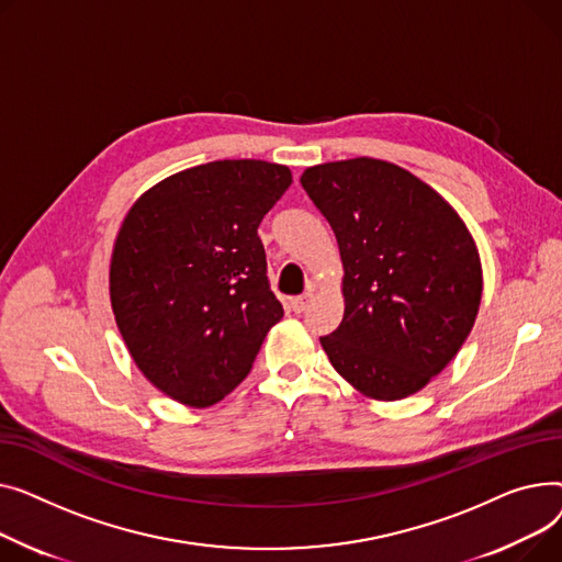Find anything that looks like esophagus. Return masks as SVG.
<instances>
[{"instance_id": "obj_1", "label": "esophagus", "mask_w": 562, "mask_h": 562, "mask_svg": "<svg viewBox=\"0 0 562 562\" xmlns=\"http://www.w3.org/2000/svg\"><path fill=\"white\" fill-rule=\"evenodd\" d=\"M311 300H313V290H308V292H304V294H300V296H294V300L290 302V306H292L294 313H304V311L308 308Z\"/></svg>"}]
</instances>
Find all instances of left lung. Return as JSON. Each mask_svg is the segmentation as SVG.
Segmentation results:
<instances>
[{
  "label": "left lung",
  "instance_id": "1",
  "mask_svg": "<svg viewBox=\"0 0 562 562\" xmlns=\"http://www.w3.org/2000/svg\"><path fill=\"white\" fill-rule=\"evenodd\" d=\"M302 186L345 268V317L319 338L328 360L366 397L415 394L474 326L483 272L472 234L431 186L387 160L315 165Z\"/></svg>",
  "mask_w": 562,
  "mask_h": 562
}]
</instances>
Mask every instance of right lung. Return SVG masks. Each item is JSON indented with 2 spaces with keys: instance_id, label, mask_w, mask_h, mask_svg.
<instances>
[{
  "instance_id": "obj_1",
  "label": "right lung",
  "mask_w": 562,
  "mask_h": 562,
  "mask_svg": "<svg viewBox=\"0 0 562 562\" xmlns=\"http://www.w3.org/2000/svg\"><path fill=\"white\" fill-rule=\"evenodd\" d=\"M290 183L285 165L213 160L162 179L126 213L111 306L138 370L175 402L224 400L283 317L258 224Z\"/></svg>"
}]
</instances>
